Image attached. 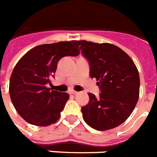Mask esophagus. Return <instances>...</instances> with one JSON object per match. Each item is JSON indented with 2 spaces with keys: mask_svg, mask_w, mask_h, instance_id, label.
I'll use <instances>...</instances> for the list:
<instances>
[{
  "mask_svg": "<svg viewBox=\"0 0 157 157\" xmlns=\"http://www.w3.org/2000/svg\"><path fill=\"white\" fill-rule=\"evenodd\" d=\"M69 92H70V94H73V95H76V94H78V91H75V90H71Z\"/></svg>",
  "mask_w": 157,
  "mask_h": 157,
  "instance_id": "34e87169",
  "label": "esophagus"
}]
</instances>
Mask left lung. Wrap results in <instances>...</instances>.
Segmentation results:
<instances>
[{
    "instance_id": "left-lung-1",
    "label": "left lung",
    "mask_w": 157,
    "mask_h": 157,
    "mask_svg": "<svg viewBox=\"0 0 157 157\" xmlns=\"http://www.w3.org/2000/svg\"><path fill=\"white\" fill-rule=\"evenodd\" d=\"M74 44L90 64L100 94L89 92V103L82 106V117L96 130H108L123 123L132 113L140 96L138 69L126 52L116 45L75 40Z\"/></svg>"
}]
</instances>
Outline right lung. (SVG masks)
<instances>
[{
    "instance_id": "1",
    "label": "right lung",
    "mask_w": 157,
    "mask_h": 157,
    "mask_svg": "<svg viewBox=\"0 0 157 157\" xmlns=\"http://www.w3.org/2000/svg\"><path fill=\"white\" fill-rule=\"evenodd\" d=\"M74 40L38 45L23 55L11 74L10 96L15 109L28 123L48 126L60 118L68 93L47 87L61 57L78 56Z\"/></svg>"
}]
</instances>
